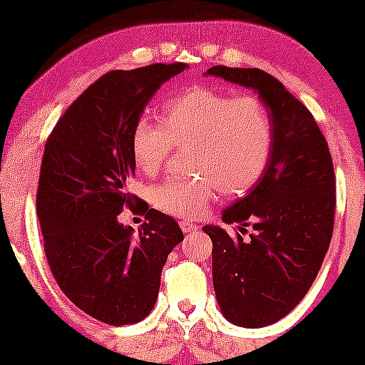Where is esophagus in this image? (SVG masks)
<instances>
[{
	"mask_svg": "<svg viewBox=\"0 0 365 365\" xmlns=\"http://www.w3.org/2000/svg\"><path fill=\"white\" fill-rule=\"evenodd\" d=\"M180 227H182L183 233H194V231L197 230L196 224L189 222V220H182V222H180Z\"/></svg>",
	"mask_w": 365,
	"mask_h": 365,
	"instance_id": "esophagus-1",
	"label": "esophagus"
}]
</instances>
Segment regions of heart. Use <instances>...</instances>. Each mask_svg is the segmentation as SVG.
I'll list each match as a JSON object with an SVG mask.
<instances>
[{
  "instance_id": "1",
  "label": "heart",
  "mask_w": 365,
  "mask_h": 365,
  "mask_svg": "<svg viewBox=\"0 0 365 365\" xmlns=\"http://www.w3.org/2000/svg\"><path fill=\"white\" fill-rule=\"evenodd\" d=\"M189 143L196 176L168 178L150 194L157 208L175 217L203 213L217 190L238 196L251 189L270 160L274 125L259 98L194 86L165 102L164 120L141 114L132 128V157L146 175L159 171L175 145Z\"/></svg>"
}]
</instances>
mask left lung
<instances>
[{
    "mask_svg": "<svg viewBox=\"0 0 365 365\" xmlns=\"http://www.w3.org/2000/svg\"><path fill=\"white\" fill-rule=\"evenodd\" d=\"M206 76L256 91L274 125L267 169L251 192L222 212L249 241L220 226L212 238V277L227 322L261 329L284 318L305 297L329 251L336 213V176L329 145L309 109L282 83L259 68L219 65Z\"/></svg>",
    "mask_w": 365,
    "mask_h": 365,
    "instance_id": "left-lung-1",
    "label": "left lung"
}]
</instances>
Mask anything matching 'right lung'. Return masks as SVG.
<instances>
[{
	"label": "right lung",
	"instance_id": "1",
	"mask_svg": "<svg viewBox=\"0 0 365 365\" xmlns=\"http://www.w3.org/2000/svg\"><path fill=\"white\" fill-rule=\"evenodd\" d=\"M185 63L113 70L65 111L46 143L36 190L47 263L61 292L108 325L150 314L169 252L183 240L173 217L138 201L146 222L134 233L118 215L135 197L130 139L135 120Z\"/></svg>",
	"mask_w": 365,
	"mask_h": 365
}]
</instances>
